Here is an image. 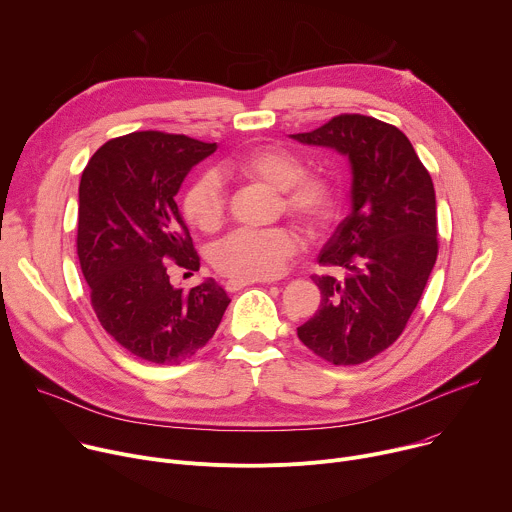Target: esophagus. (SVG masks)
<instances>
[{"label":"esophagus","mask_w":512,"mask_h":512,"mask_svg":"<svg viewBox=\"0 0 512 512\" xmlns=\"http://www.w3.org/2000/svg\"><path fill=\"white\" fill-rule=\"evenodd\" d=\"M254 282H266V280H248V278H230V280H225V291H230V293H234V291H240V289H244V287H248V285H254Z\"/></svg>","instance_id":"34e87169"}]
</instances>
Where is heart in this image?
I'll use <instances>...</instances> for the list:
<instances>
[{"label": "heart", "instance_id": "heart-1", "mask_svg": "<svg viewBox=\"0 0 512 512\" xmlns=\"http://www.w3.org/2000/svg\"><path fill=\"white\" fill-rule=\"evenodd\" d=\"M219 173L262 183L278 191L282 211L307 234H317L337 213V187L323 173H307L303 158L285 146H256L219 164ZM183 215L199 232L211 234L223 223L225 193L213 173L197 175L183 193ZM299 238L291 227L236 230L213 248V264L221 274L268 280L285 270L295 256Z\"/></svg>", "mask_w": 512, "mask_h": 512}]
</instances>
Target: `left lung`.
<instances>
[{"instance_id":"obj_1","label":"left lung","mask_w":512,"mask_h":512,"mask_svg":"<svg viewBox=\"0 0 512 512\" xmlns=\"http://www.w3.org/2000/svg\"><path fill=\"white\" fill-rule=\"evenodd\" d=\"M291 138L352 164V213L319 254L344 278L311 276L321 305L297 335L325 362L356 366L399 339L423 295L439 250L433 181L409 138L370 116L342 113Z\"/></svg>"}]
</instances>
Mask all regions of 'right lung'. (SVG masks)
<instances>
[{"mask_svg": "<svg viewBox=\"0 0 512 512\" xmlns=\"http://www.w3.org/2000/svg\"><path fill=\"white\" fill-rule=\"evenodd\" d=\"M215 144L132 132L105 142L79 185L77 254L101 327L140 360L181 364L213 337L230 297L215 280L191 291L168 270H199L175 195Z\"/></svg>", "mask_w": 512, "mask_h": 512, "instance_id": "right-lung-1", "label": "right lung"}]
</instances>
